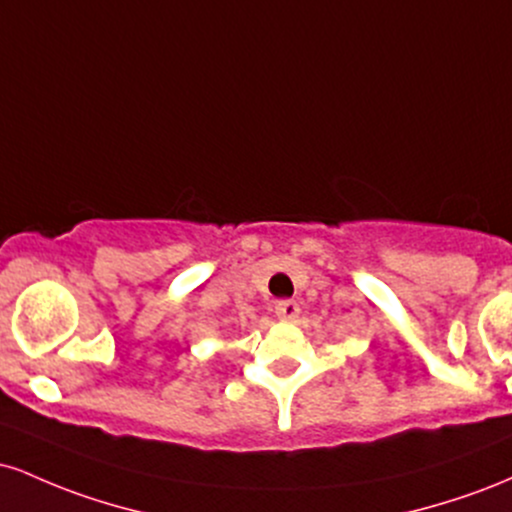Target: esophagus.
Returning <instances> with one entry per match:
<instances>
[{"label":"esophagus","mask_w":512,"mask_h":512,"mask_svg":"<svg viewBox=\"0 0 512 512\" xmlns=\"http://www.w3.org/2000/svg\"><path fill=\"white\" fill-rule=\"evenodd\" d=\"M274 310H276V315L281 317V320H296L298 313H301L298 303L296 301H289V298H286V301L276 303Z\"/></svg>","instance_id":"1"}]
</instances>
